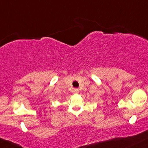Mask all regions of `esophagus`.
<instances>
[{"instance_id": "obj_1", "label": "esophagus", "mask_w": 148, "mask_h": 148, "mask_svg": "<svg viewBox=\"0 0 148 148\" xmlns=\"http://www.w3.org/2000/svg\"><path fill=\"white\" fill-rule=\"evenodd\" d=\"M74 92H75V93H78V92H79V90H78V89H75Z\"/></svg>"}]
</instances>
